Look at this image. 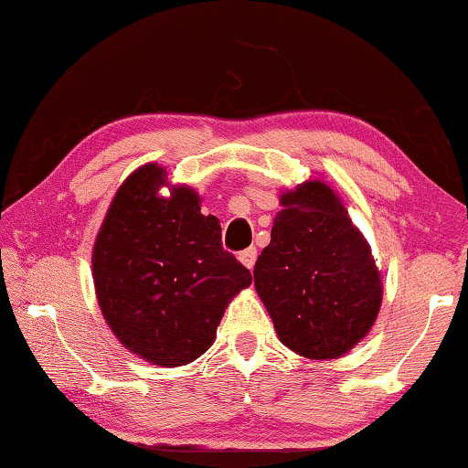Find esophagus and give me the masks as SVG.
Wrapping results in <instances>:
<instances>
[{
	"label": "esophagus",
	"instance_id": "1",
	"mask_svg": "<svg viewBox=\"0 0 468 468\" xmlns=\"http://www.w3.org/2000/svg\"><path fill=\"white\" fill-rule=\"evenodd\" d=\"M239 260L243 262V266H248L250 271L253 266H256V260H258V250L256 248H248L239 251Z\"/></svg>",
	"mask_w": 468,
	"mask_h": 468
}]
</instances>
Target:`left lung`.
<instances>
[{
  "label": "left lung",
  "mask_w": 468,
  "mask_h": 468,
  "mask_svg": "<svg viewBox=\"0 0 468 468\" xmlns=\"http://www.w3.org/2000/svg\"><path fill=\"white\" fill-rule=\"evenodd\" d=\"M281 200L253 284L284 345L310 359L340 357L367 335L382 303L369 245L322 181Z\"/></svg>",
  "instance_id": "8db88e82"
}]
</instances>
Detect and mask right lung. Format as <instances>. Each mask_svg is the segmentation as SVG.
Segmentation results:
<instances>
[{
  "label": "right lung",
  "mask_w": 468,
  "mask_h": 468,
  "mask_svg": "<svg viewBox=\"0 0 468 468\" xmlns=\"http://www.w3.org/2000/svg\"><path fill=\"white\" fill-rule=\"evenodd\" d=\"M165 171L146 165L125 179L94 243L92 274L111 330L132 353L177 367L215 343L229 301L251 272L220 241L189 187L158 196Z\"/></svg>",
  "instance_id": "right-lung-1"
}]
</instances>
